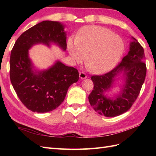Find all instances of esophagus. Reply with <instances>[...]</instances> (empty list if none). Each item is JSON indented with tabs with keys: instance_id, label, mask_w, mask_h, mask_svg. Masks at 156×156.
<instances>
[{
	"instance_id": "1",
	"label": "esophagus",
	"mask_w": 156,
	"mask_h": 156,
	"mask_svg": "<svg viewBox=\"0 0 156 156\" xmlns=\"http://www.w3.org/2000/svg\"><path fill=\"white\" fill-rule=\"evenodd\" d=\"M79 76H80L81 79H84L87 78V75L84 72H80V73H79Z\"/></svg>"
}]
</instances>
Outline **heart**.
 I'll return each instance as SVG.
<instances>
[{
	"mask_svg": "<svg viewBox=\"0 0 156 156\" xmlns=\"http://www.w3.org/2000/svg\"><path fill=\"white\" fill-rule=\"evenodd\" d=\"M68 50L72 58L80 62L84 55L91 71L95 73L107 72L113 68L120 59L125 49L121 37L105 27H90L78 35L76 44L72 41L68 43Z\"/></svg>",
	"mask_w": 156,
	"mask_h": 156,
	"instance_id": "heart-1",
	"label": "heart"
}]
</instances>
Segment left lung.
<instances>
[{
    "instance_id": "8db88e82",
    "label": "left lung",
    "mask_w": 156,
    "mask_h": 156,
    "mask_svg": "<svg viewBox=\"0 0 156 156\" xmlns=\"http://www.w3.org/2000/svg\"><path fill=\"white\" fill-rule=\"evenodd\" d=\"M134 40L131 43L127 55L115 68L104 74L91 76L94 88L88 96L89 102L96 112L105 117H114L127 112L140 94L147 68L144 49L136 39ZM122 70L127 76L122 94L115 100L106 98L103 92L111 87L114 76Z\"/></svg>"
}]
</instances>
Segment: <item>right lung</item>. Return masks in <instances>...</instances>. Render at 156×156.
I'll use <instances>...</instances> for the list:
<instances>
[{
	"mask_svg": "<svg viewBox=\"0 0 156 156\" xmlns=\"http://www.w3.org/2000/svg\"><path fill=\"white\" fill-rule=\"evenodd\" d=\"M66 35L61 23L44 21L23 33L15 43L10 57V79L29 110L40 113L54 110L64 101L68 88L78 80L77 69L59 62L36 74L28 58V49L39 43L49 45L54 42L66 50Z\"/></svg>",
	"mask_w": 156,
	"mask_h": 156,
	"instance_id": "right-lung-1",
	"label": "right lung"
}]
</instances>
